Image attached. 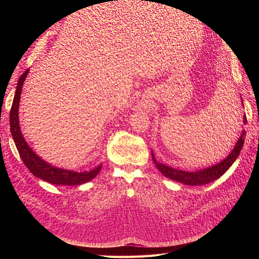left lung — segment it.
Instances as JSON below:
<instances>
[{
    "mask_svg": "<svg viewBox=\"0 0 259 259\" xmlns=\"http://www.w3.org/2000/svg\"><path fill=\"white\" fill-rule=\"evenodd\" d=\"M243 123L244 124L246 123V116H244ZM244 138H245V132L243 131V133L238 140V143L236 144V147L233 148L231 153L227 156L224 161L216 164V165H213V166L201 169L198 171H186V170H180V169L166 166V165H164V164H161L156 161L153 154H152V159H153L155 166L158 167V169L161 171V173L167 178H170V179L175 180V182H179V183H183L185 185H190V186L205 185L210 182H214V180L221 177L223 174L226 173L227 169H228L232 165V163L237 160V158L242 150L243 144H244Z\"/></svg>",
    "mask_w": 259,
    "mask_h": 259,
    "instance_id": "8db88e82",
    "label": "left lung"
}]
</instances>
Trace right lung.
<instances>
[{
  "instance_id": "right-lung-1",
  "label": "right lung",
  "mask_w": 259,
  "mask_h": 259,
  "mask_svg": "<svg viewBox=\"0 0 259 259\" xmlns=\"http://www.w3.org/2000/svg\"><path fill=\"white\" fill-rule=\"evenodd\" d=\"M28 73H29V69H27L19 77L16 92H15L13 105L11 108V112H10L12 136L14 138L15 145L17 147V150L19 152L22 162L25 163V165L34 176H36L37 178H41L45 180V182L51 183L53 185L74 186V185H82L84 183L90 182V180H92L93 178H95L97 176L101 166H98L97 168L93 169L91 171H83V173H77V171L57 168L55 166H52L51 164L44 162L41 158H38V156L34 153V151H32V149L28 146L25 138H23L19 127L18 108H19L22 84L25 82Z\"/></svg>"
}]
</instances>
